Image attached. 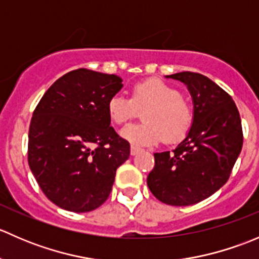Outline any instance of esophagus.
Instances as JSON below:
<instances>
[{
  "mask_svg": "<svg viewBox=\"0 0 259 259\" xmlns=\"http://www.w3.org/2000/svg\"><path fill=\"white\" fill-rule=\"evenodd\" d=\"M140 150H142V148L138 145H132V148H130V153H132V155H135V154L139 153Z\"/></svg>",
  "mask_w": 259,
  "mask_h": 259,
  "instance_id": "esophagus-1",
  "label": "esophagus"
}]
</instances>
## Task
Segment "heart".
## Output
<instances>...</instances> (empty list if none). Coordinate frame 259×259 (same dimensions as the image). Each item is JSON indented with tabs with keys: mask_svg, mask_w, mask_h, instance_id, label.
I'll return each mask as SVG.
<instances>
[{
	"mask_svg": "<svg viewBox=\"0 0 259 259\" xmlns=\"http://www.w3.org/2000/svg\"><path fill=\"white\" fill-rule=\"evenodd\" d=\"M144 111L142 124L129 125L121 137L133 144L151 145L163 140L174 144L184 139L194 120L193 106L180 91L164 81L148 79L132 88V98L114 95L108 103V115L116 125H124Z\"/></svg>",
	"mask_w": 259,
	"mask_h": 259,
	"instance_id": "heart-1",
	"label": "heart"
}]
</instances>
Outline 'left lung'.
<instances>
[{
  "label": "left lung",
  "mask_w": 259,
  "mask_h": 259,
  "mask_svg": "<svg viewBox=\"0 0 259 259\" xmlns=\"http://www.w3.org/2000/svg\"><path fill=\"white\" fill-rule=\"evenodd\" d=\"M194 103V120L187 138L173 151L155 153L148 187L169 205L184 207L221 189L242 150L243 130L236 103L227 91L198 72H178Z\"/></svg>",
  "instance_id": "1"
}]
</instances>
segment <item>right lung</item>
Wrapping results in <instances>:
<instances>
[{
    "label": "right lung",
    "instance_id": "right-lung-1",
    "mask_svg": "<svg viewBox=\"0 0 259 259\" xmlns=\"http://www.w3.org/2000/svg\"><path fill=\"white\" fill-rule=\"evenodd\" d=\"M116 75L88 69L55 81L33 110L27 160L57 207L85 213L109 198L130 144L110 126L108 103L122 88Z\"/></svg>",
    "mask_w": 259,
    "mask_h": 259
}]
</instances>
